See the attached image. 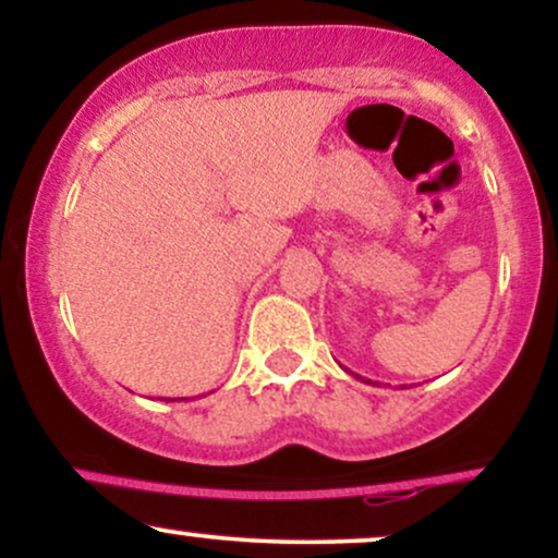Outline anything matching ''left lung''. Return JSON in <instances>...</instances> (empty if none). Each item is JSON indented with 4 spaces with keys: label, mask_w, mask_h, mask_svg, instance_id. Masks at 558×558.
I'll return each mask as SVG.
<instances>
[{
    "label": "left lung",
    "mask_w": 558,
    "mask_h": 558,
    "mask_svg": "<svg viewBox=\"0 0 558 558\" xmlns=\"http://www.w3.org/2000/svg\"><path fill=\"white\" fill-rule=\"evenodd\" d=\"M356 377H360V375H356Z\"/></svg>",
    "instance_id": "left-lung-1"
}]
</instances>
